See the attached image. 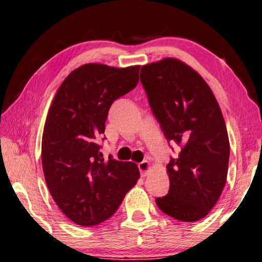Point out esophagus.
I'll use <instances>...</instances> for the list:
<instances>
[{
    "label": "esophagus",
    "mask_w": 262,
    "mask_h": 262,
    "mask_svg": "<svg viewBox=\"0 0 262 262\" xmlns=\"http://www.w3.org/2000/svg\"><path fill=\"white\" fill-rule=\"evenodd\" d=\"M139 168L142 177H147L150 172H151V165H150V163L148 161H143L142 163H140Z\"/></svg>",
    "instance_id": "1"
}]
</instances>
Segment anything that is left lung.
Segmentation results:
<instances>
[{
  "instance_id": "8db88e82",
  "label": "left lung",
  "mask_w": 262,
  "mask_h": 262,
  "mask_svg": "<svg viewBox=\"0 0 262 262\" xmlns=\"http://www.w3.org/2000/svg\"><path fill=\"white\" fill-rule=\"evenodd\" d=\"M140 78L164 135L183 147L167 164L170 190L157 206L176 220H201L227 183L230 143L220 105L201 75L174 57L142 66Z\"/></svg>"
}]
</instances>
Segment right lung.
Segmentation results:
<instances>
[{"instance_id": "obj_1", "label": "right lung", "mask_w": 262, "mask_h": 262, "mask_svg": "<svg viewBox=\"0 0 262 262\" xmlns=\"http://www.w3.org/2000/svg\"><path fill=\"white\" fill-rule=\"evenodd\" d=\"M139 70L83 64L64 78L52 100L41 141L43 176L57 207L82 227L113 216L140 179L135 163L111 156L105 161L98 145L111 105L136 86Z\"/></svg>"}]
</instances>
